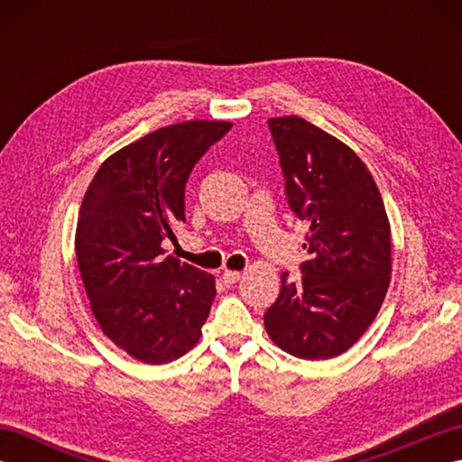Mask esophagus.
I'll list each match as a JSON object with an SVG mask.
<instances>
[{
	"label": "esophagus",
	"instance_id": "1",
	"mask_svg": "<svg viewBox=\"0 0 462 462\" xmlns=\"http://www.w3.org/2000/svg\"><path fill=\"white\" fill-rule=\"evenodd\" d=\"M242 278L240 272H234V270H226L222 273V282L226 283V286H234V283H238Z\"/></svg>",
	"mask_w": 462,
	"mask_h": 462
}]
</instances>
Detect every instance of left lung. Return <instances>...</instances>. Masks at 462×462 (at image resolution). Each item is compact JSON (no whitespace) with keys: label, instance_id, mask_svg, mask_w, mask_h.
Masks as SVG:
<instances>
[{"label":"left lung","instance_id":"1","mask_svg":"<svg viewBox=\"0 0 462 462\" xmlns=\"http://www.w3.org/2000/svg\"><path fill=\"white\" fill-rule=\"evenodd\" d=\"M290 208L310 226V260L263 313L280 349L300 359L347 351L377 318L391 282V224L367 166L346 143L298 115L268 121Z\"/></svg>","mask_w":462,"mask_h":462}]
</instances>
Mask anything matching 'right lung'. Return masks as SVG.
Masks as SVG:
<instances>
[{"label":"right lung","instance_id":"right-lung-1","mask_svg":"<svg viewBox=\"0 0 462 462\" xmlns=\"http://www.w3.org/2000/svg\"><path fill=\"white\" fill-rule=\"evenodd\" d=\"M232 129L228 121L162 126L106 159L85 192L75 254L103 333L136 361L161 365L189 353L216 296L212 273L166 256L184 222L194 164Z\"/></svg>","mask_w":462,"mask_h":462}]
</instances>
